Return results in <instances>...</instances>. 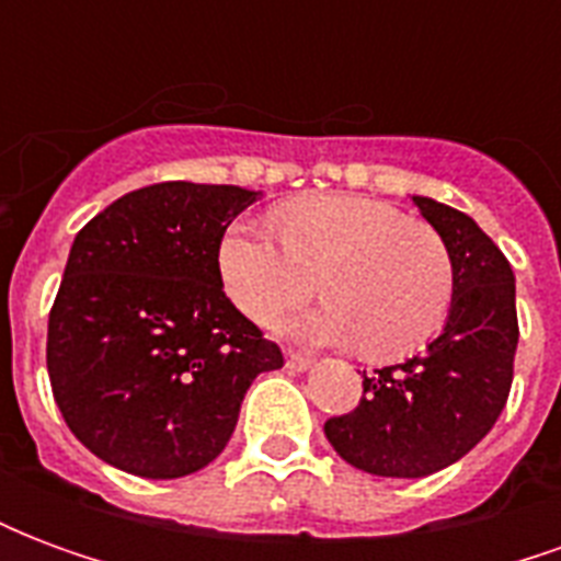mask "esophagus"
<instances>
[{"mask_svg": "<svg viewBox=\"0 0 561 561\" xmlns=\"http://www.w3.org/2000/svg\"><path fill=\"white\" fill-rule=\"evenodd\" d=\"M309 366H312V357H309V354L288 352V369H294V373H304V369H309Z\"/></svg>", "mask_w": 561, "mask_h": 561, "instance_id": "1", "label": "esophagus"}]
</instances>
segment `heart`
I'll list each match as a JSON object with an SVG mask.
<instances>
[{
	"label": "heart",
	"instance_id": "b5f03b06",
	"mask_svg": "<svg viewBox=\"0 0 561 561\" xmlns=\"http://www.w3.org/2000/svg\"><path fill=\"white\" fill-rule=\"evenodd\" d=\"M270 228L237 219L221 233L216 267L231 304L270 321L316 291L328 306L297 328L354 342L373 364L417 352L445 324L454 264L442 237L385 201L306 195L270 213Z\"/></svg>",
	"mask_w": 561,
	"mask_h": 561
}]
</instances>
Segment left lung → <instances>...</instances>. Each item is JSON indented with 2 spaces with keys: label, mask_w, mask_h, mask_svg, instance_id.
<instances>
[{
  "label": "left lung",
  "mask_w": 561,
  "mask_h": 561,
  "mask_svg": "<svg viewBox=\"0 0 561 561\" xmlns=\"http://www.w3.org/2000/svg\"><path fill=\"white\" fill-rule=\"evenodd\" d=\"M414 204L454 264L445 330L412 360L364 373L357 409L324 423L345 462L381 478H426L466 457L505 409L519 340L514 270L502 249L466 213L433 197Z\"/></svg>",
  "instance_id": "1"
}]
</instances>
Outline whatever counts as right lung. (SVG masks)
I'll list each match as a JSON object with an SVG mask.
<instances>
[{"mask_svg":"<svg viewBox=\"0 0 561 561\" xmlns=\"http://www.w3.org/2000/svg\"><path fill=\"white\" fill-rule=\"evenodd\" d=\"M257 192L156 183L90 219L47 321V376L68 430L116 469H204L282 352L225 297L216 249Z\"/></svg>","mask_w":561,"mask_h":561,"instance_id":"1","label":"right lung"}]
</instances>
